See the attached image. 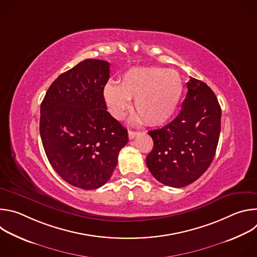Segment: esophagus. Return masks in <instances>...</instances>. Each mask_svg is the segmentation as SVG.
Returning <instances> with one entry per match:
<instances>
[{"instance_id":"34e87169","label":"esophagus","mask_w":257,"mask_h":257,"mask_svg":"<svg viewBox=\"0 0 257 257\" xmlns=\"http://www.w3.org/2000/svg\"><path fill=\"white\" fill-rule=\"evenodd\" d=\"M138 133H139V132H137V131H132V130H129V131H128V136H129V139H133L135 136H137V135H138Z\"/></svg>"}]
</instances>
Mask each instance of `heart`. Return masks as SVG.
<instances>
[{"label": "heart", "mask_w": 257, "mask_h": 257, "mask_svg": "<svg viewBox=\"0 0 257 257\" xmlns=\"http://www.w3.org/2000/svg\"><path fill=\"white\" fill-rule=\"evenodd\" d=\"M184 85L176 71L160 67H132L120 77V84L108 81L102 97L109 114L120 120L130 107V98L137 120L149 126L167 122L181 100Z\"/></svg>", "instance_id": "obj_1"}]
</instances>
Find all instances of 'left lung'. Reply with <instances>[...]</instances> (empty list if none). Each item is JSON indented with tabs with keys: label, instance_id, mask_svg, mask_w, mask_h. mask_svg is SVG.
<instances>
[{
	"label": "left lung",
	"instance_id": "1",
	"mask_svg": "<svg viewBox=\"0 0 257 257\" xmlns=\"http://www.w3.org/2000/svg\"><path fill=\"white\" fill-rule=\"evenodd\" d=\"M179 115L149 134L154 149L146 158L153 176L175 188L196 181L210 166L221 132L222 109L207 84L190 77Z\"/></svg>",
	"mask_w": 257,
	"mask_h": 257
}]
</instances>
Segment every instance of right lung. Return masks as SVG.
Wrapping results in <instances>:
<instances>
[{
    "mask_svg": "<svg viewBox=\"0 0 257 257\" xmlns=\"http://www.w3.org/2000/svg\"><path fill=\"white\" fill-rule=\"evenodd\" d=\"M108 78L109 63L86 59L61 74L41 104L40 132L51 166L84 190L105 184L128 142L127 130L106 111Z\"/></svg>",
    "mask_w": 257,
    "mask_h": 257,
    "instance_id": "right-lung-1",
    "label": "right lung"
}]
</instances>
